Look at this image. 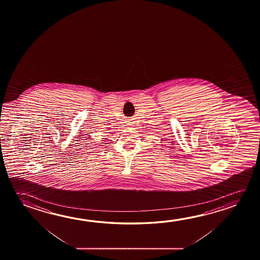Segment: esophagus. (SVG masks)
I'll use <instances>...</instances> for the list:
<instances>
[{
    "label": "esophagus",
    "instance_id": "34e87169",
    "mask_svg": "<svg viewBox=\"0 0 260 260\" xmlns=\"http://www.w3.org/2000/svg\"><path fill=\"white\" fill-rule=\"evenodd\" d=\"M128 125H131V126H132L133 124H134V121H132V120H128Z\"/></svg>",
    "mask_w": 260,
    "mask_h": 260
}]
</instances>
